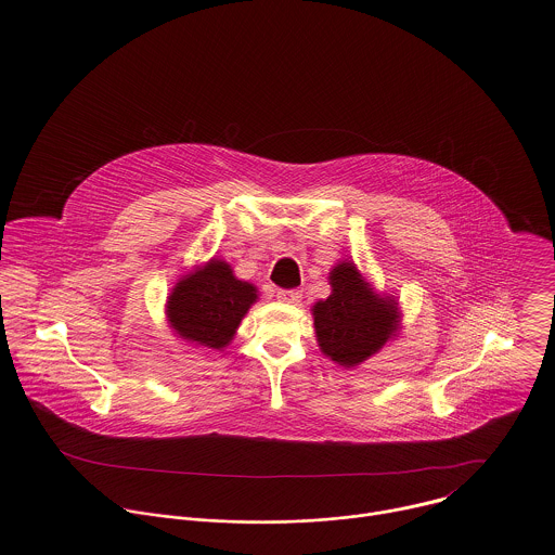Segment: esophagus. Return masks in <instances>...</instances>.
Wrapping results in <instances>:
<instances>
[{"label": "esophagus", "mask_w": 555, "mask_h": 555, "mask_svg": "<svg viewBox=\"0 0 555 555\" xmlns=\"http://www.w3.org/2000/svg\"><path fill=\"white\" fill-rule=\"evenodd\" d=\"M276 297H279V301H285V304H297V301L301 299V291L281 289L279 293H276Z\"/></svg>", "instance_id": "1"}]
</instances>
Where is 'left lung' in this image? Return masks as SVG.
<instances>
[{
    "label": "left lung",
    "mask_w": 555,
    "mask_h": 555,
    "mask_svg": "<svg viewBox=\"0 0 555 555\" xmlns=\"http://www.w3.org/2000/svg\"><path fill=\"white\" fill-rule=\"evenodd\" d=\"M328 285L331 295L312 306L318 347L335 364L356 369L399 337V301L374 289L351 260L331 268Z\"/></svg>",
    "instance_id": "obj_1"
}]
</instances>
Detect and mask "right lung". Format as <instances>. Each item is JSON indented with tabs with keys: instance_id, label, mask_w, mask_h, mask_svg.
Returning <instances> with one entry per match:
<instances>
[{
	"instance_id": "right-lung-1",
	"label": "right lung",
	"mask_w": 555,
	"mask_h": 555,
	"mask_svg": "<svg viewBox=\"0 0 555 555\" xmlns=\"http://www.w3.org/2000/svg\"><path fill=\"white\" fill-rule=\"evenodd\" d=\"M256 301V285L237 279L229 262L211 258L177 281L166 297V320L185 344L224 349Z\"/></svg>"
}]
</instances>
